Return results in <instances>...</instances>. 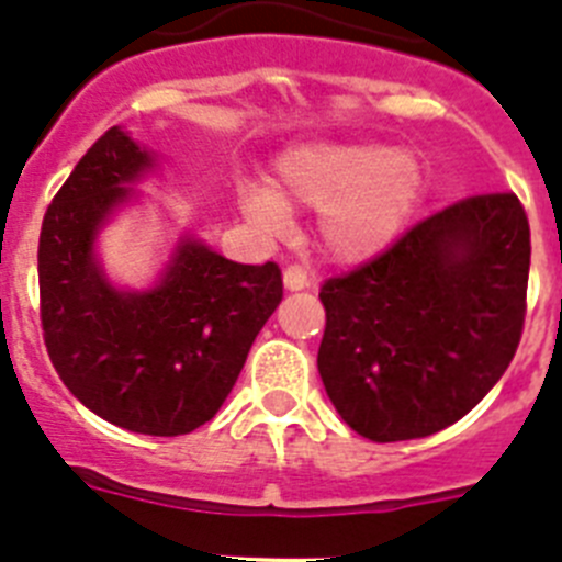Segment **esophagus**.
Instances as JSON below:
<instances>
[{"label": "esophagus", "instance_id": "obj_1", "mask_svg": "<svg viewBox=\"0 0 562 562\" xmlns=\"http://www.w3.org/2000/svg\"><path fill=\"white\" fill-rule=\"evenodd\" d=\"M284 286L290 292H297V290H310V286H315V281H312L310 276H306L304 267L297 265H290L284 270Z\"/></svg>", "mask_w": 562, "mask_h": 562}]
</instances>
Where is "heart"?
Here are the masks:
<instances>
[{
  "label": "heart",
  "mask_w": 562,
  "mask_h": 562,
  "mask_svg": "<svg viewBox=\"0 0 562 562\" xmlns=\"http://www.w3.org/2000/svg\"><path fill=\"white\" fill-rule=\"evenodd\" d=\"M422 193V166L405 148L371 140L297 143L272 168V188L245 186L238 202L252 225L284 231L290 207L321 211L317 241L342 265L374 258L408 225Z\"/></svg>",
  "instance_id": "obj_1"
}]
</instances>
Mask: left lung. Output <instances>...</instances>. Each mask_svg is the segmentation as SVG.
Segmentation results:
<instances>
[{
	"label": "left lung",
	"instance_id": "1",
	"mask_svg": "<svg viewBox=\"0 0 562 562\" xmlns=\"http://www.w3.org/2000/svg\"><path fill=\"white\" fill-rule=\"evenodd\" d=\"M529 220L515 193L467 196L321 286L317 371L371 441L439 434L479 405L520 342Z\"/></svg>",
	"mask_w": 562,
	"mask_h": 562
}]
</instances>
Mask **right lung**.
I'll return each instance as SVG.
<instances>
[{
  "mask_svg": "<svg viewBox=\"0 0 562 562\" xmlns=\"http://www.w3.org/2000/svg\"><path fill=\"white\" fill-rule=\"evenodd\" d=\"M154 154L112 126L78 160L38 236L47 355L72 396L117 428L182 436L211 422L284 297L278 265H236L182 236L157 284L117 290L98 231L134 196Z\"/></svg>",
  "mask_w": 562,
  "mask_h": 562,
  "instance_id": "1",
  "label": "right lung"
}]
</instances>
